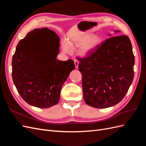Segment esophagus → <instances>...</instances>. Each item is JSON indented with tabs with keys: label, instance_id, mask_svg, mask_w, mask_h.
<instances>
[{
	"label": "esophagus",
	"instance_id": "1",
	"mask_svg": "<svg viewBox=\"0 0 146 146\" xmlns=\"http://www.w3.org/2000/svg\"><path fill=\"white\" fill-rule=\"evenodd\" d=\"M74 63H75V65H76V68L77 69L78 64H79V61L77 60H74Z\"/></svg>",
	"mask_w": 146,
	"mask_h": 146
}]
</instances>
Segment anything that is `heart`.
<instances>
[{"instance_id":"b5f03b06","label":"heart","mask_w":146,"mask_h":146,"mask_svg":"<svg viewBox=\"0 0 146 146\" xmlns=\"http://www.w3.org/2000/svg\"><path fill=\"white\" fill-rule=\"evenodd\" d=\"M103 42V38L99 35L83 34L78 37L70 38L68 42L62 43L63 50L65 52L70 51V47H79L78 53L81 56H86L95 50Z\"/></svg>"}]
</instances>
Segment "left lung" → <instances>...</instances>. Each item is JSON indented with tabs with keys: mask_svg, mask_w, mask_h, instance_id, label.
<instances>
[{
	"mask_svg": "<svg viewBox=\"0 0 146 146\" xmlns=\"http://www.w3.org/2000/svg\"><path fill=\"white\" fill-rule=\"evenodd\" d=\"M77 59L85 102L98 108L120 102L134 77L135 56L129 38H108L86 57Z\"/></svg>",
	"mask_w": 146,
	"mask_h": 146,
	"instance_id": "8db88e82",
	"label": "left lung"
}]
</instances>
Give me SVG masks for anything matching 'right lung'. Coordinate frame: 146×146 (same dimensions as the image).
<instances>
[{
    "label": "right lung",
    "instance_id": "1",
    "mask_svg": "<svg viewBox=\"0 0 146 146\" xmlns=\"http://www.w3.org/2000/svg\"><path fill=\"white\" fill-rule=\"evenodd\" d=\"M45 29L48 38L39 33ZM60 38L44 28L29 32L19 41L12 59V77L17 92L26 102L47 108L58 102L61 87L75 68L74 61L56 59Z\"/></svg>",
    "mask_w": 146,
    "mask_h": 146
}]
</instances>
